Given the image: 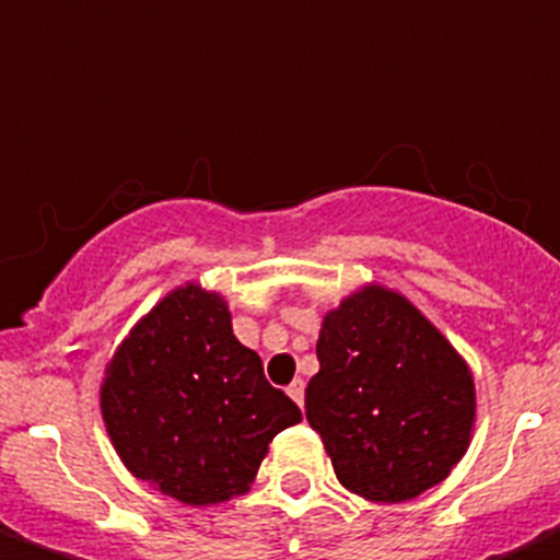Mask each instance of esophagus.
<instances>
[{
    "label": "esophagus",
    "mask_w": 560,
    "mask_h": 560,
    "mask_svg": "<svg viewBox=\"0 0 560 560\" xmlns=\"http://www.w3.org/2000/svg\"><path fill=\"white\" fill-rule=\"evenodd\" d=\"M285 390H289V396L294 399V402L303 405V399H305V382L303 380H294Z\"/></svg>",
    "instance_id": "obj_1"
}]
</instances>
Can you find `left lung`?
I'll return each mask as SVG.
<instances>
[{
  "mask_svg": "<svg viewBox=\"0 0 560 560\" xmlns=\"http://www.w3.org/2000/svg\"><path fill=\"white\" fill-rule=\"evenodd\" d=\"M305 419L339 485L399 504L451 476L470 447L476 385L465 357L417 305L368 283L326 312Z\"/></svg>",
  "mask_w": 560,
  "mask_h": 560,
  "instance_id": "1",
  "label": "left lung"
}]
</instances>
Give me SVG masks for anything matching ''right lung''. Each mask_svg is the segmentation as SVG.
Wrapping results in <instances>:
<instances>
[{"label": "right lung", "mask_w": 560, "mask_h": 560, "mask_svg": "<svg viewBox=\"0 0 560 560\" xmlns=\"http://www.w3.org/2000/svg\"><path fill=\"white\" fill-rule=\"evenodd\" d=\"M102 419L124 467L189 508L248 493L271 439L303 419L232 331L218 291L172 289L104 368Z\"/></svg>", "instance_id": "obj_1"}]
</instances>
